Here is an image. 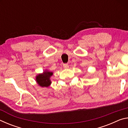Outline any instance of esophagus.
I'll return each mask as SVG.
<instances>
[{"instance_id":"34e87169","label":"esophagus","mask_w":128,"mask_h":128,"mask_svg":"<svg viewBox=\"0 0 128 128\" xmlns=\"http://www.w3.org/2000/svg\"><path fill=\"white\" fill-rule=\"evenodd\" d=\"M63 66H64V68L67 69V68H69V65L68 64H63Z\"/></svg>"}]
</instances>
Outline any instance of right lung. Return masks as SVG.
Wrapping results in <instances>:
<instances>
[{"label": "right lung", "instance_id": "obj_1", "mask_svg": "<svg viewBox=\"0 0 128 128\" xmlns=\"http://www.w3.org/2000/svg\"><path fill=\"white\" fill-rule=\"evenodd\" d=\"M52 72H43V74H38L36 77V81L37 82L38 84L42 87H48L51 84V81L50 80L52 75Z\"/></svg>", "mask_w": 128, "mask_h": 128}]
</instances>
